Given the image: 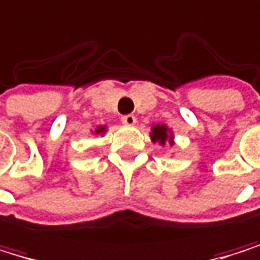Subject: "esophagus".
<instances>
[{
  "label": "esophagus",
  "mask_w": 260,
  "mask_h": 260,
  "mask_svg": "<svg viewBox=\"0 0 260 260\" xmlns=\"http://www.w3.org/2000/svg\"><path fill=\"white\" fill-rule=\"evenodd\" d=\"M121 121H122V124H125V125H135V124H136V118H135L133 114H125V116H122Z\"/></svg>",
  "instance_id": "obj_1"
}]
</instances>
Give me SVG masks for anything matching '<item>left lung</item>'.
<instances>
[{
  "instance_id": "obj_1",
  "label": "left lung",
  "mask_w": 260,
  "mask_h": 260,
  "mask_svg": "<svg viewBox=\"0 0 260 260\" xmlns=\"http://www.w3.org/2000/svg\"><path fill=\"white\" fill-rule=\"evenodd\" d=\"M152 139L153 141H158L159 144H166V141L169 139L171 141L172 139V136L171 135H167V127L166 125H155L153 128H152Z\"/></svg>"
}]
</instances>
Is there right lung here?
Listing matches in <instances>:
<instances>
[{
  "label": "right lung",
  "mask_w": 260,
  "mask_h": 260,
  "mask_svg": "<svg viewBox=\"0 0 260 260\" xmlns=\"http://www.w3.org/2000/svg\"><path fill=\"white\" fill-rule=\"evenodd\" d=\"M104 130H105V128H104V127H99V128H98V130H96V133H102V132H104Z\"/></svg>",
  "instance_id": "obj_1"
}]
</instances>
